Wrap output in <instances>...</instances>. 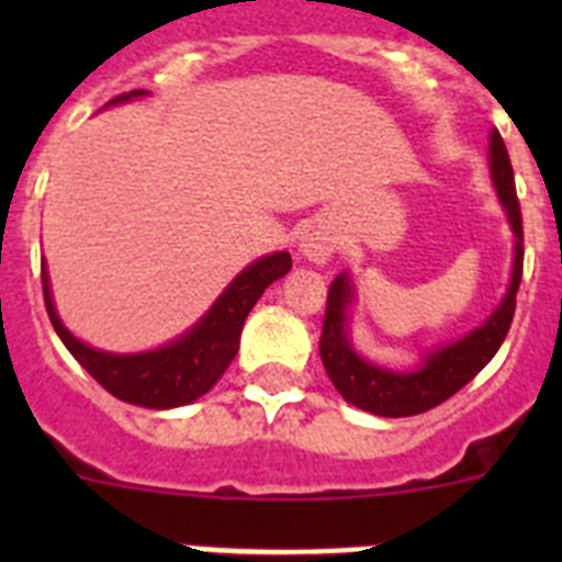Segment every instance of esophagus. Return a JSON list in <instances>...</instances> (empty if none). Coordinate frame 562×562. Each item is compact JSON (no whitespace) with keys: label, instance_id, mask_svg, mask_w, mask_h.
<instances>
[{"label":"esophagus","instance_id":"34e87169","mask_svg":"<svg viewBox=\"0 0 562 562\" xmlns=\"http://www.w3.org/2000/svg\"><path fill=\"white\" fill-rule=\"evenodd\" d=\"M297 250H301L304 258H310L312 265H326L337 252V236L329 227L312 225L297 238Z\"/></svg>","mask_w":562,"mask_h":562}]
</instances>
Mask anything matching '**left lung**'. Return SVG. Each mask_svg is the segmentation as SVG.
Wrapping results in <instances>:
<instances>
[{
    "label": "left lung",
    "mask_w": 562,
    "mask_h": 562,
    "mask_svg": "<svg viewBox=\"0 0 562 562\" xmlns=\"http://www.w3.org/2000/svg\"><path fill=\"white\" fill-rule=\"evenodd\" d=\"M486 160H490L495 193H498L515 236L513 278H509L506 295L501 297L493 315L486 317L481 326H475L473 331H467L464 337L448 342V346H439L430 355H422L414 369L396 371L366 360L351 346L349 310L351 301H355V284H351L349 272H340L331 281L329 297H326L321 360H324L331 385L355 408L369 411L374 416H391V419L425 414V411L450 400L456 391L464 389L467 382L473 380L501 349L506 331L513 326L515 292L520 286V272H524V225H520L513 162H509L498 128L490 132V157Z\"/></svg>",
    "instance_id": "obj_1"
}]
</instances>
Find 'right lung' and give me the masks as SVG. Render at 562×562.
<instances>
[{
    "instance_id": "obj_1",
    "label": "right lung",
    "mask_w": 562,
    "mask_h": 562,
    "mask_svg": "<svg viewBox=\"0 0 562 562\" xmlns=\"http://www.w3.org/2000/svg\"><path fill=\"white\" fill-rule=\"evenodd\" d=\"M143 95H148L146 89H134V92H126V95H117L114 101H109L106 106L134 101V98ZM290 270V252L281 250L261 256L233 278L227 290L213 301L211 310L186 335L166 342L160 349L137 351V355H114V351H101L95 346H87L83 340H78L61 324V317H58L44 261L42 286L44 306H47L49 324H53L56 335L61 337L69 355L76 357L109 394L128 402V405L168 411L188 405V402H196L216 385V380L225 374L227 366L236 357L241 326H245L256 301L265 295V290L272 281L284 278Z\"/></svg>"
}]
</instances>
